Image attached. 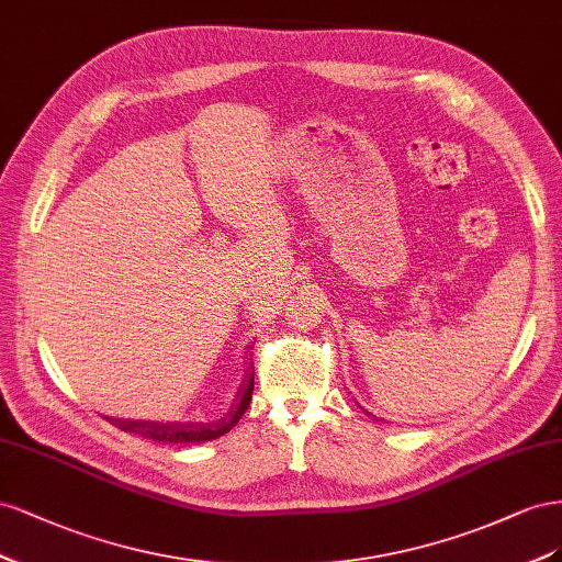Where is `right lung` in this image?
Listing matches in <instances>:
<instances>
[{
    "label": "right lung",
    "mask_w": 562,
    "mask_h": 562,
    "mask_svg": "<svg viewBox=\"0 0 562 562\" xmlns=\"http://www.w3.org/2000/svg\"><path fill=\"white\" fill-rule=\"evenodd\" d=\"M251 370V367H249ZM245 386L237 393V403L235 407L223 416L218 422L212 424H159V422H130V419H115V416H105V419L122 428L124 432H138L143 438H150L157 442H171V445H188V442H206V440H216L243 419L245 409L251 403V393H254V372H247L245 376Z\"/></svg>",
    "instance_id": "right-lung-1"
}]
</instances>
